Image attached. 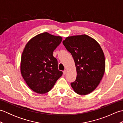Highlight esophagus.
<instances>
[{"label": "esophagus", "mask_w": 123, "mask_h": 123, "mask_svg": "<svg viewBox=\"0 0 123 123\" xmlns=\"http://www.w3.org/2000/svg\"><path fill=\"white\" fill-rule=\"evenodd\" d=\"M63 73L64 74H66V73H67V70H64V71H63Z\"/></svg>", "instance_id": "esophagus-1"}]
</instances>
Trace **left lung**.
Wrapping results in <instances>:
<instances>
[{
    "label": "left lung",
    "instance_id": "1",
    "mask_svg": "<svg viewBox=\"0 0 123 123\" xmlns=\"http://www.w3.org/2000/svg\"><path fill=\"white\" fill-rule=\"evenodd\" d=\"M74 59L77 78L71 86L80 95L91 93L99 85L105 71V59L99 44L89 36H68L63 41Z\"/></svg>",
    "mask_w": 123,
    "mask_h": 123
}]
</instances>
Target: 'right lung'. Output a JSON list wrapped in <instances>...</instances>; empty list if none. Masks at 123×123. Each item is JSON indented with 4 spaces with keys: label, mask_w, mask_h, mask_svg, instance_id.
I'll return each mask as SVG.
<instances>
[{
    "label": "right lung",
    "mask_w": 123,
    "mask_h": 123,
    "mask_svg": "<svg viewBox=\"0 0 123 123\" xmlns=\"http://www.w3.org/2000/svg\"><path fill=\"white\" fill-rule=\"evenodd\" d=\"M62 38L47 32L36 35L28 42L22 54L20 72L31 90L43 94L53 87L63 72L58 70L53 52Z\"/></svg>",
    "instance_id": "1"
}]
</instances>
